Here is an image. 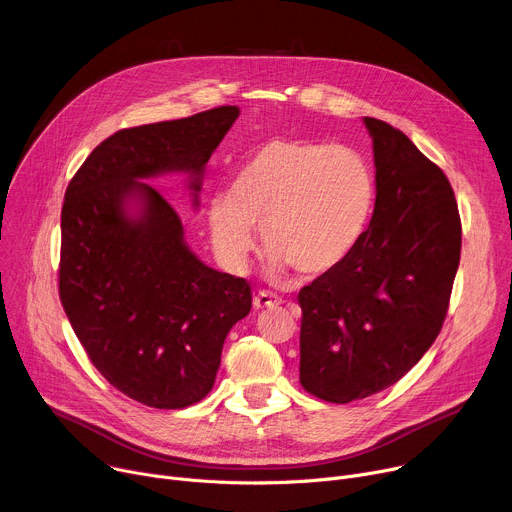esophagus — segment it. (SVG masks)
<instances>
[{"label":"esophagus","mask_w":512,"mask_h":512,"mask_svg":"<svg viewBox=\"0 0 512 512\" xmlns=\"http://www.w3.org/2000/svg\"><path fill=\"white\" fill-rule=\"evenodd\" d=\"M281 302L273 296V294H269V291H259V294L253 298V308L255 310H265V308H275V306H279Z\"/></svg>","instance_id":"obj_1"}]
</instances>
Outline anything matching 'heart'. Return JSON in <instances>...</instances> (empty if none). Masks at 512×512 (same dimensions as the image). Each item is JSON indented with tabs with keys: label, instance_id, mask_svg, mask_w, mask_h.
I'll use <instances>...</instances> for the list:
<instances>
[{
	"label": "heart",
	"instance_id": "heart-1",
	"mask_svg": "<svg viewBox=\"0 0 512 512\" xmlns=\"http://www.w3.org/2000/svg\"><path fill=\"white\" fill-rule=\"evenodd\" d=\"M375 176L358 152L306 139H271L237 168L233 192L206 202L212 247L229 269L243 271L257 231L275 273L294 267L320 277L342 265L369 227Z\"/></svg>",
	"mask_w": 512,
	"mask_h": 512
}]
</instances>
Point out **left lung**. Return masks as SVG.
Listing matches in <instances>:
<instances>
[{
  "label": "left lung",
  "mask_w": 512,
  "mask_h": 512,
  "mask_svg": "<svg viewBox=\"0 0 512 512\" xmlns=\"http://www.w3.org/2000/svg\"><path fill=\"white\" fill-rule=\"evenodd\" d=\"M373 139L375 210L350 257L300 291V383L330 403L395 385L442 330L462 225L446 174L393 125Z\"/></svg>",
  "instance_id": "1"
}]
</instances>
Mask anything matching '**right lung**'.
I'll return each mask as SVG.
<instances>
[{
    "mask_svg": "<svg viewBox=\"0 0 512 512\" xmlns=\"http://www.w3.org/2000/svg\"><path fill=\"white\" fill-rule=\"evenodd\" d=\"M239 113L216 107L121 129L66 188L62 308L97 371L148 407L206 397L229 330L251 312L249 283L202 263L178 212L145 182L182 174L198 210L206 164Z\"/></svg>",
    "mask_w": 512,
    "mask_h": 512,
    "instance_id": "right-lung-1",
    "label": "right lung"
}]
</instances>
